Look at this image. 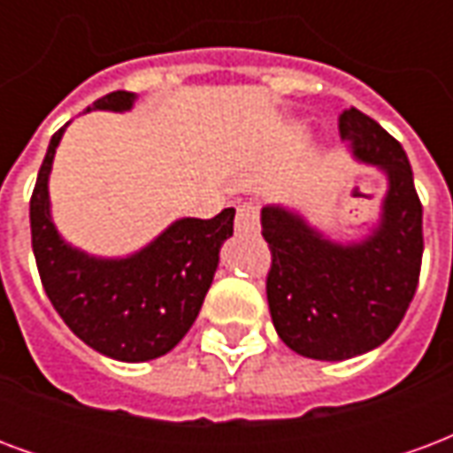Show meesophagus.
<instances>
[{
  "instance_id": "esophagus-1",
  "label": "esophagus",
  "mask_w": 453,
  "mask_h": 453,
  "mask_svg": "<svg viewBox=\"0 0 453 453\" xmlns=\"http://www.w3.org/2000/svg\"><path fill=\"white\" fill-rule=\"evenodd\" d=\"M259 226V208L255 203H242L237 208L235 230L237 233H252Z\"/></svg>"
}]
</instances>
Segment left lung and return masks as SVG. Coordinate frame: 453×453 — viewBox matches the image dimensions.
Here are the masks:
<instances>
[{"mask_svg": "<svg viewBox=\"0 0 453 453\" xmlns=\"http://www.w3.org/2000/svg\"><path fill=\"white\" fill-rule=\"evenodd\" d=\"M340 135L357 162L388 181L379 220L366 235L340 242L298 208H262V235L272 250V323L288 349L320 361L366 354L395 333L418 288L425 247L422 203L398 140L357 109L340 116Z\"/></svg>", "mask_w": 453, "mask_h": 453, "instance_id": "8db88e82", "label": "left lung"}]
</instances>
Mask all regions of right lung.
Wrapping results in <instances>:
<instances>
[{
    "label": "right lung",
    "instance_id": "1",
    "mask_svg": "<svg viewBox=\"0 0 453 453\" xmlns=\"http://www.w3.org/2000/svg\"><path fill=\"white\" fill-rule=\"evenodd\" d=\"M135 99L111 92L87 111H130ZM67 126L50 138L31 196V242L45 294L65 325L104 357L130 364L157 359L196 320L220 247L233 235L235 208L211 220L177 218L133 255H89L60 235L50 213L48 179Z\"/></svg>",
    "mask_w": 453,
    "mask_h": 453
}]
</instances>
